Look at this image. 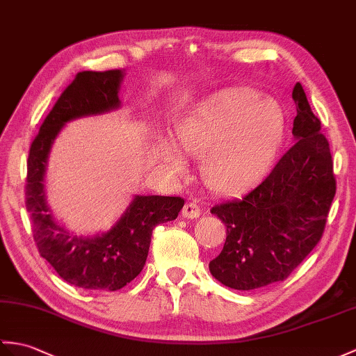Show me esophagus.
Instances as JSON below:
<instances>
[{
  "label": "esophagus",
  "instance_id": "34e87169",
  "mask_svg": "<svg viewBox=\"0 0 356 356\" xmlns=\"http://www.w3.org/2000/svg\"><path fill=\"white\" fill-rule=\"evenodd\" d=\"M181 213H184L185 218H198L202 213V209L195 202H188L184 206V211H181Z\"/></svg>",
  "mask_w": 356,
  "mask_h": 356
}]
</instances>
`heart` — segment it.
<instances>
[{
  "label": "heart",
  "mask_w": 356,
  "mask_h": 356,
  "mask_svg": "<svg viewBox=\"0 0 356 356\" xmlns=\"http://www.w3.org/2000/svg\"><path fill=\"white\" fill-rule=\"evenodd\" d=\"M285 112L276 100L254 89H234L202 106L176 126L180 152L202 156V177L212 191L227 194L261 176L285 138ZM163 168L184 176V158L162 147Z\"/></svg>",
  "instance_id": "1"
}]
</instances>
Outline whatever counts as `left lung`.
<instances>
[{
    "label": "left lung",
    "mask_w": 356,
    "mask_h": 356,
    "mask_svg": "<svg viewBox=\"0 0 356 356\" xmlns=\"http://www.w3.org/2000/svg\"><path fill=\"white\" fill-rule=\"evenodd\" d=\"M293 147L259 185L211 209L225 222L227 236L209 270L234 290L285 280L325 232L337 191L332 156L300 83L293 89Z\"/></svg>",
    "instance_id": "obj_1"
}]
</instances>
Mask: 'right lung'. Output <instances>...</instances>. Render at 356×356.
Segmentation results:
<instances>
[{
    "mask_svg": "<svg viewBox=\"0 0 356 356\" xmlns=\"http://www.w3.org/2000/svg\"><path fill=\"white\" fill-rule=\"evenodd\" d=\"M121 70L79 72L47 115L27 161L26 206L33 238L44 259L63 280L83 290L117 291L143 271L153 229L176 220L180 197L136 195L109 232L94 238L70 234L49 212L44 176L49 150L66 122L118 109Z\"/></svg>",
    "mask_w": 356,
    "mask_h": 356,
    "instance_id": "1",
    "label": "right lung"
}]
</instances>
